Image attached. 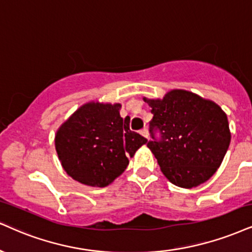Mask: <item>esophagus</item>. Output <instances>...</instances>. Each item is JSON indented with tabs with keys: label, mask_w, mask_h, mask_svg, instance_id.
<instances>
[{
	"label": "esophagus",
	"mask_w": 252,
	"mask_h": 252,
	"mask_svg": "<svg viewBox=\"0 0 252 252\" xmlns=\"http://www.w3.org/2000/svg\"><path fill=\"white\" fill-rule=\"evenodd\" d=\"M140 134L142 135V136H145L146 139H148V131L146 128H144V129H141L140 131Z\"/></svg>",
	"instance_id": "esophagus-1"
}]
</instances>
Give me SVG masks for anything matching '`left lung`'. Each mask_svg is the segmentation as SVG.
Returning a JSON list of instances; mask_svg holds the SVG:
<instances>
[{
  "instance_id": "1",
  "label": "left lung",
  "mask_w": 252,
  "mask_h": 252,
  "mask_svg": "<svg viewBox=\"0 0 252 252\" xmlns=\"http://www.w3.org/2000/svg\"><path fill=\"white\" fill-rule=\"evenodd\" d=\"M152 107L153 129L161 141L147 147L173 185L190 189L208 181L221 166L231 140L228 118L216 102L186 90H170L162 99L144 98Z\"/></svg>"
}]
</instances>
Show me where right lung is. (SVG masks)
<instances>
[{"mask_svg":"<svg viewBox=\"0 0 252 252\" xmlns=\"http://www.w3.org/2000/svg\"><path fill=\"white\" fill-rule=\"evenodd\" d=\"M120 108L119 102L89 101L57 129L56 152L74 181L106 187L125 172L128 157L147 144V139L129 129V118L123 119Z\"/></svg>","mask_w":252,"mask_h":252,"instance_id":"right-lung-1","label":"right lung"}]
</instances>
